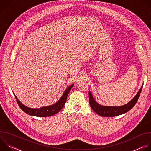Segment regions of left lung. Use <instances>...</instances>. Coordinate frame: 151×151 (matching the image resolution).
Here are the masks:
<instances>
[{"instance_id":"1","label":"left lung","mask_w":151,"mask_h":151,"mask_svg":"<svg viewBox=\"0 0 151 151\" xmlns=\"http://www.w3.org/2000/svg\"><path fill=\"white\" fill-rule=\"evenodd\" d=\"M142 87L143 85H142L140 90L133 99H132L127 104L120 106H109L101 105L95 100L91 93L89 91V101L90 106L96 113L101 116L114 117L122 115L131 110L136 104V102L138 100V99L139 98Z\"/></svg>"}]
</instances>
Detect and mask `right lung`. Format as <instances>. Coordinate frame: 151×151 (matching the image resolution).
Masks as SVG:
<instances>
[{
  "mask_svg": "<svg viewBox=\"0 0 151 151\" xmlns=\"http://www.w3.org/2000/svg\"><path fill=\"white\" fill-rule=\"evenodd\" d=\"M73 85L74 83L72 84L66 89V90L64 91L63 95L61 96V98L55 103L50 106L42 107H40V108H31V107H29L24 105L18 99V98L15 95V94H14L15 96V99H17V103L19 106L20 107V108L27 114L32 116H38V117L51 116L58 113L63 108L64 104L66 103L68 96L71 88L73 87Z\"/></svg>",
  "mask_w": 151,
  "mask_h": 151,
  "instance_id": "obj_1",
  "label": "right lung"
}]
</instances>
